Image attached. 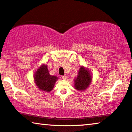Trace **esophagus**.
<instances>
[{
    "instance_id": "1",
    "label": "esophagus",
    "mask_w": 132,
    "mask_h": 132,
    "mask_svg": "<svg viewBox=\"0 0 132 132\" xmlns=\"http://www.w3.org/2000/svg\"><path fill=\"white\" fill-rule=\"evenodd\" d=\"M61 77H62V79L64 80L67 79V76H61Z\"/></svg>"
}]
</instances>
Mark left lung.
<instances>
[{
	"label": "left lung",
	"mask_w": 132,
	"mask_h": 132,
	"mask_svg": "<svg viewBox=\"0 0 132 132\" xmlns=\"http://www.w3.org/2000/svg\"><path fill=\"white\" fill-rule=\"evenodd\" d=\"M92 75L90 71L84 67L80 68L78 76L74 79V87L79 91L86 89L92 81Z\"/></svg>",
	"instance_id": "obj_1"
}]
</instances>
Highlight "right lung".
<instances>
[{
	"mask_svg": "<svg viewBox=\"0 0 132 132\" xmlns=\"http://www.w3.org/2000/svg\"><path fill=\"white\" fill-rule=\"evenodd\" d=\"M58 79L56 76L50 75L46 65H41L34 74V81L38 88L46 92L52 90Z\"/></svg>",
	"mask_w": 132,
	"mask_h": 132,
	"instance_id": "add662e5",
	"label": "right lung"
}]
</instances>
